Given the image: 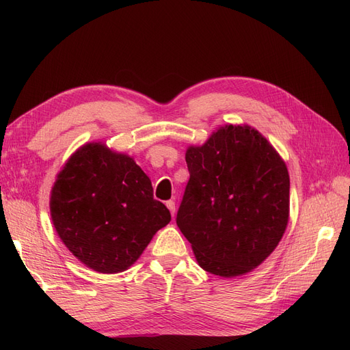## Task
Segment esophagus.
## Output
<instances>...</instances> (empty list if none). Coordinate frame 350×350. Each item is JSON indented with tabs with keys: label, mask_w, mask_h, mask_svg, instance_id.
<instances>
[{
	"label": "esophagus",
	"mask_w": 350,
	"mask_h": 350,
	"mask_svg": "<svg viewBox=\"0 0 350 350\" xmlns=\"http://www.w3.org/2000/svg\"><path fill=\"white\" fill-rule=\"evenodd\" d=\"M166 207L169 208V211H171V215H172V217H174V216H175V211H176L175 201H174V200H169V201H166Z\"/></svg>",
	"instance_id": "34e87169"
}]
</instances>
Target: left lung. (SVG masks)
<instances>
[{"label":"left lung","mask_w":350,"mask_h":350,"mask_svg":"<svg viewBox=\"0 0 350 350\" xmlns=\"http://www.w3.org/2000/svg\"><path fill=\"white\" fill-rule=\"evenodd\" d=\"M189 181L176 225L201 269L250 273L278 247L289 220V174L257 130L225 125L185 153Z\"/></svg>","instance_id":"1"}]
</instances>
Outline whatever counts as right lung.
<instances>
[{"label":"right lung","instance_id":"right-lung-1","mask_svg":"<svg viewBox=\"0 0 350 350\" xmlns=\"http://www.w3.org/2000/svg\"><path fill=\"white\" fill-rule=\"evenodd\" d=\"M52 224L64 245L94 271L120 273L142 256L171 213L133 157L102 143L72 153L51 191Z\"/></svg>","mask_w":350,"mask_h":350}]
</instances>
